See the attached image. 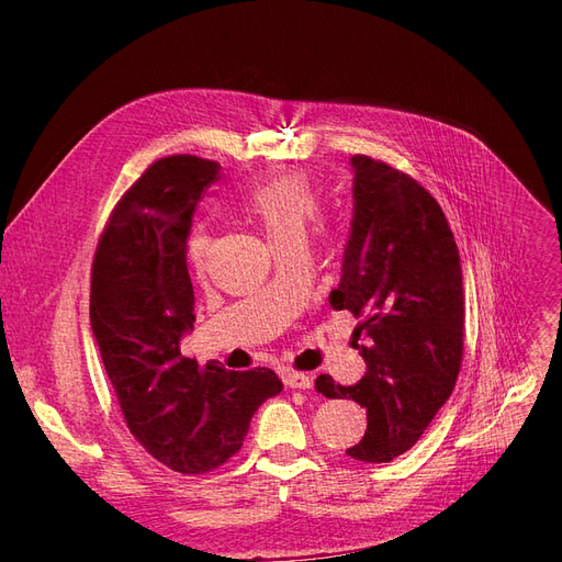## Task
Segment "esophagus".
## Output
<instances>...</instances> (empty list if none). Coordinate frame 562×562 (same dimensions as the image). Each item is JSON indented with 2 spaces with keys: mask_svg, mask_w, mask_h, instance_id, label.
I'll return each instance as SVG.
<instances>
[{
  "mask_svg": "<svg viewBox=\"0 0 562 562\" xmlns=\"http://www.w3.org/2000/svg\"><path fill=\"white\" fill-rule=\"evenodd\" d=\"M283 382L288 389H312V378L304 375V372H295V370H288L283 375Z\"/></svg>",
  "mask_w": 562,
  "mask_h": 562,
  "instance_id": "esophagus-1",
  "label": "esophagus"
}]
</instances>
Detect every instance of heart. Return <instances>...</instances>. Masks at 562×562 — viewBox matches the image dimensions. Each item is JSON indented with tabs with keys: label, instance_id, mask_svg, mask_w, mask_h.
I'll return each mask as SVG.
<instances>
[{
	"label": "heart",
	"instance_id": "heart-1",
	"mask_svg": "<svg viewBox=\"0 0 562 562\" xmlns=\"http://www.w3.org/2000/svg\"><path fill=\"white\" fill-rule=\"evenodd\" d=\"M321 209L318 194L312 182L302 173H285L271 178L246 196V211L258 220L271 246L283 244L295 236L307 234ZM211 236L203 227H194L187 234V260L194 269L203 267L206 260Z\"/></svg>",
	"mask_w": 562,
	"mask_h": 562
}]
</instances>
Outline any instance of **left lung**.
<instances>
[{
  "label": "left lung",
  "instance_id": "8db88e82",
  "mask_svg": "<svg viewBox=\"0 0 562 562\" xmlns=\"http://www.w3.org/2000/svg\"><path fill=\"white\" fill-rule=\"evenodd\" d=\"M349 164L353 213L328 300L359 318L366 375L351 386L318 375L316 391L366 407L368 429L347 454L382 464L411 450L452 394L464 351L462 265L443 209L419 182L366 155Z\"/></svg>",
  "mask_w": 562,
  "mask_h": 562
}]
</instances>
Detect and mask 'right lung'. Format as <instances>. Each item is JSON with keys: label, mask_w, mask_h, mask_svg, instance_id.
Segmentation results:
<instances>
[{"label": "right lung", "mask_w": 562, "mask_h": 562, "mask_svg": "<svg viewBox=\"0 0 562 562\" xmlns=\"http://www.w3.org/2000/svg\"><path fill=\"white\" fill-rule=\"evenodd\" d=\"M220 164L166 157L116 203L93 260L91 330L131 434L161 464L203 473L244 446L258 407L281 394L274 370L199 368L180 353L194 328L187 234Z\"/></svg>", "instance_id": "add662e5"}]
</instances>
